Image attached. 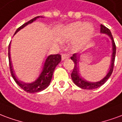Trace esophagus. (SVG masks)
Returning <instances> with one entry per match:
<instances>
[{"label":"esophagus","instance_id":"34e87169","mask_svg":"<svg viewBox=\"0 0 122 122\" xmlns=\"http://www.w3.org/2000/svg\"><path fill=\"white\" fill-rule=\"evenodd\" d=\"M69 58V55L67 54H62V60H64L66 59H68Z\"/></svg>","mask_w":122,"mask_h":122}]
</instances>
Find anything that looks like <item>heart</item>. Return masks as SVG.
Segmentation results:
<instances>
[{"label":"heart","mask_w":122,"mask_h":122,"mask_svg":"<svg viewBox=\"0 0 122 122\" xmlns=\"http://www.w3.org/2000/svg\"><path fill=\"white\" fill-rule=\"evenodd\" d=\"M94 27L90 23L75 22L68 25L62 29L60 41L67 42L72 40L71 49L75 52L84 49L94 33Z\"/></svg>","instance_id":"heart-1"}]
</instances>
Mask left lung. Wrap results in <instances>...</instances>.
<instances>
[{
  "instance_id": "obj_1",
  "label": "left lung",
  "mask_w": 122,
  "mask_h": 122,
  "mask_svg": "<svg viewBox=\"0 0 122 122\" xmlns=\"http://www.w3.org/2000/svg\"><path fill=\"white\" fill-rule=\"evenodd\" d=\"M101 28H100V32L103 34H106L111 39L112 41V53L111 56V65L109 67V70L107 72V75L103 78L102 79L99 81L97 82H90L88 81H86L84 79L83 77L81 75V73H79V62H80V56L78 54H73V56L71 57L73 62H74V68L71 73V77L73 80V81L75 84L79 86L81 88L85 90H93L99 87L102 86L104 83H105L106 81L108 79V78L111 77V74L112 73L114 67V60H115V55H116V45L113 40V37L112 36L111 32L110 30L107 28L106 26H105L103 25H100Z\"/></svg>"
}]
</instances>
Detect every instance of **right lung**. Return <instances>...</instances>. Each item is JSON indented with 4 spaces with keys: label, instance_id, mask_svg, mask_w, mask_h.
Segmentation results:
<instances>
[{
    "label": "right lung",
    "instance_id": "1",
    "mask_svg": "<svg viewBox=\"0 0 122 122\" xmlns=\"http://www.w3.org/2000/svg\"><path fill=\"white\" fill-rule=\"evenodd\" d=\"M40 17H40V16L36 17L28 21L27 23L23 24V25L21 26L19 28L17 29L14 35L16 33L18 32L20 30H21L22 28H23L26 26L28 25V24H31ZM10 43L8 47L9 64H10V69L11 76L16 83L18 84L22 89L24 90L25 91L28 93H36V92H40L43 90L46 89L50 84V82L52 79L53 72L55 71V68L61 61V55L56 54V55H51L48 56L44 62V64L43 66L41 72L39 75V77L37 78V79L30 83H26V82H24L21 81V80L19 79L18 77H17V75L15 73L14 69H13V66H12L11 57H10Z\"/></svg>",
    "mask_w": 122,
    "mask_h": 122
}]
</instances>
